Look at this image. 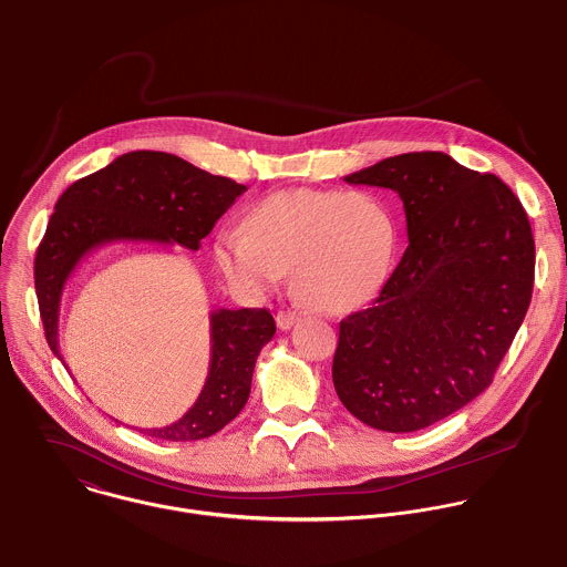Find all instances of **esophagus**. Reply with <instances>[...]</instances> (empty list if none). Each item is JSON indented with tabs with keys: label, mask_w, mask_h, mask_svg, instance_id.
I'll list each match as a JSON object with an SVG mask.
<instances>
[{
	"label": "esophagus",
	"mask_w": 567,
	"mask_h": 567,
	"mask_svg": "<svg viewBox=\"0 0 567 567\" xmlns=\"http://www.w3.org/2000/svg\"><path fill=\"white\" fill-rule=\"evenodd\" d=\"M298 320H300V316L296 311H278V316H276V322L282 331H289Z\"/></svg>",
	"instance_id": "34e87169"
}]
</instances>
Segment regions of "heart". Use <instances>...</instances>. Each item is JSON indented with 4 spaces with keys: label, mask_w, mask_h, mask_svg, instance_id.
I'll return each mask as SVG.
<instances>
[{
    "label": "heart",
    "mask_w": 567,
    "mask_h": 567,
    "mask_svg": "<svg viewBox=\"0 0 567 567\" xmlns=\"http://www.w3.org/2000/svg\"><path fill=\"white\" fill-rule=\"evenodd\" d=\"M395 247L386 205L367 192L287 189L262 198L218 234L214 258L245 293L276 289L293 267L298 296L316 311L360 307L382 282Z\"/></svg>",
    "instance_id": "obj_1"
}]
</instances>
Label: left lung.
I'll return each mask as SVG.
<instances>
[{"label":"left lung","instance_id":"obj_1","mask_svg":"<svg viewBox=\"0 0 567 567\" xmlns=\"http://www.w3.org/2000/svg\"><path fill=\"white\" fill-rule=\"evenodd\" d=\"M398 192L409 247L373 305L340 322L333 386L386 433L426 429L484 393L533 298L528 214L495 174L409 152L344 176Z\"/></svg>","mask_w":567,"mask_h":567}]
</instances>
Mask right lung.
Listing matches in <instances>:
<instances>
[{"label":"right lung","instance_id":"1","mask_svg":"<svg viewBox=\"0 0 567 567\" xmlns=\"http://www.w3.org/2000/svg\"><path fill=\"white\" fill-rule=\"evenodd\" d=\"M247 192L167 152H127L72 183L56 200L34 258V289L48 347L59 353V305L68 278L101 245L156 243L196 251L216 220ZM212 355L194 406L169 426L138 429L163 442H196L225 429L247 404L260 349L274 338L267 309L209 313Z\"/></svg>","mask_w":567,"mask_h":567}]
</instances>
